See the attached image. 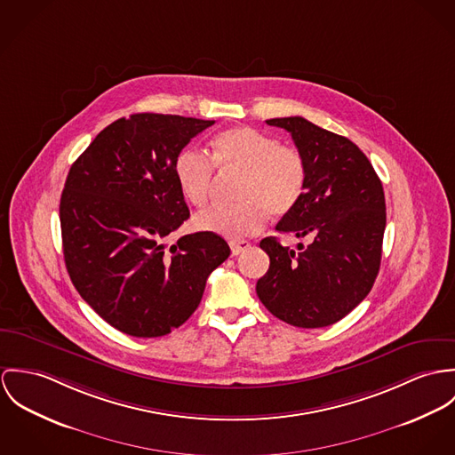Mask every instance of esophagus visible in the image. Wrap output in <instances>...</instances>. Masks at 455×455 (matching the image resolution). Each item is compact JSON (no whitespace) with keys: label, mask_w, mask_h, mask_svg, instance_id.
<instances>
[{"label":"esophagus","mask_w":455,"mask_h":455,"mask_svg":"<svg viewBox=\"0 0 455 455\" xmlns=\"http://www.w3.org/2000/svg\"><path fill=\"white\" fill-rule=\"evenodd\" d=\"M250 246H251V244H250L248 241H234V243H230V250H232V254H234V256H237V254L246 251Z\"/></svg>","instance_id":"obj_1"}]
</instances>
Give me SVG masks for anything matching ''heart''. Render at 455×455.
<instances>
[{
  "label": "heart",
  "instance_id": "1",
  "mask_svg": "<svg viewBox=\"0 0 455 455\" xmlns=\"http://www.w3.org/2000/svg\"><path fill=\"white\" fill-rule=\"evenodd\" d=\"M212 158L199 148H183L174 158V178L183 197L194 205L209 199L214 165L241 171L243 180L234 205H211L194 223L199 230L239 241L254 235L272 216L290 214L305 194L308 165L297 147L254 127H232L212 140Z\"/></svg>",
  "mask_w": 455,
  "mask_h": 455
}]
</instances>
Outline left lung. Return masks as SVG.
I'll return each instance as SVG.
<instances>
[{"mask_svg": "<svg viewBox=\"0 0 455 455\" xmlns=\"http://www.w3.org/2000/svg\"><path fill=\"white\" fill-rule=\"evenodd\" d=\"M286 129L308 165L300 204L275 230L307 237L300 251L265 237L259 248L270 267L256 295L281 321L323 328L346 317L370 293L380 268L386 230L382 183L366 155L351 140L302 116L267 120Z\"/></svg>", "mask_w": 455, "mask_h": 455, "instance_id": "obj_1", "label": "left lung"}]
</instances>
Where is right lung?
<instances>
[{
    "label": "right lung",
    "mask_w": 455,
    "mask_h": 455,
    "mask_svg": "<svg viewBox=\"0 0 455 455\" xmlns=\"http://www.w3.org/2000/svg\"><path fill=\"white\" fill-rule=\"evenodd\" d=\"M214 120L136 113L96 136L71 165L59 216L68 274L80 297L122 333L152 339L199 307L230 254L216 234L165 239L190 218L174 158Z\"/></svg>",
    "instance_id": "right-lung-1"
}]
</instances>
